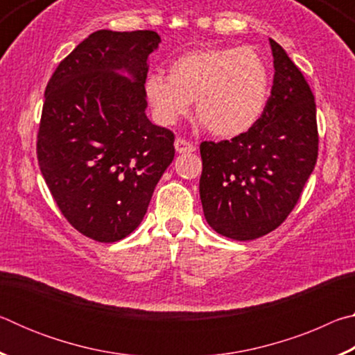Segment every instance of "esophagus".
<instances>
[{"instance_id": "obj_1", "label": "esophagus", "mask_w": 355, "mask_h": 355, "mask_svg": "<svg viewBox=\"0 0 355 355\" xmlns=\"http://www.w3.org/2000/svg\"><path fill=\"white\" fill-rule=\"evenodd\" d=\"M173 146H175V150L178 153H191V152H194V150H196L194 144L183 139V137H177Z\"/></svg>"}]
</instances>
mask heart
<instances>
[{"instance_id":"heart-1","label":"heart","mask_w":355,"mask_h":355,"mask_svg":"<svg viewBox=\"0 0 355 355\" xmlns=\"http://www.w3.org/2000/svg\"><path fill=\"white\" fill-rule=\"evenodd\" d=\"M269 89L268 65L245 46L186 53L172 61L169 76L152 73L146 80V97L159 123L173 125L196 101L203 127L225 137L254 127L268 105Z\"/></svg>"}]
</instances>
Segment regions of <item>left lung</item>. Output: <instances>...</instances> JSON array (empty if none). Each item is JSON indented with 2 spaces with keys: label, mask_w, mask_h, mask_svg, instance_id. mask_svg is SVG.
<instances>
[{
  "label": "left lung",
  "mask_w": 355,
  "mask_h": 355,
  "mask_svg": "<svg viewBox=\"0 0 355 355\" xmlns=\"http://www.w3.org/2000/svg\"><path fill=\"white\" fill-rule=\"evenodd\" d=\"M269 42L275 71L261 117L232 141L200 144L203 214L236 241L266 235L288 218L318 159L313 92L284 48Z\"/></svg>",
  "instance_id": "8db88e82"
}]
</instances>
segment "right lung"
<instances>
[{"label":"right lung","mask_w":355,"mask_h":355,"mask_svg":"<svg viewBox=\"0 0 355 355\" xmlns=\"http://www.w3.org/2000/svg\"><path fill=\"white\" fill-rule=\"evenodd\" d=\"M159 42L148 29H100L46 84L40 172L64 218L94 241L116 243L141 224L175 155L172 131L146 116L147 59Z\"/></svg>","instance_id":"obj_1"}]
</instances>
